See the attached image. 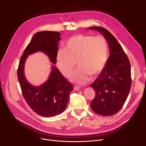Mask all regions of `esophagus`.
I'll list each match as a JSON object with an SVG mask.
<instances>
[{
    "instance_id": "esophagus-1",
    "label": "esophagus",
    "mask_w": 146,
    "mask_h": 146,
    "mask_svg": "<svg viewBox=\"0 0 146 146\" xmlns=\"http://www.w3.org/2000/svg\"><path fill=\"white\" fill-rule=\"evenodd\" d=\"M74 89L75 90H78L80 89V87H79V86L76 85V86H74Z\"/></svg>"
}]
</instances>
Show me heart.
Masks as SVG:
<instances>
[{"instance_id":"obj_1","label":"heart","mask_w":146,"mask_h":146,"mask_svg":"<svg viewBox=\"0 0 146 146\" xmlns=\"http://www.w3.org/2000/svg\"><path fill=\"white\" fill-rule=\"evenodd\" d=\"M109 45L103 35H77L69 38L65 50L58 51L57 63L59 70L65 77L72 76L76 66L72 80L78 84H85L100 74L109 58Z\"/></svg>"}]
</instances>
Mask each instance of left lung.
<instances>
[{
  "instance_id": "left-lung-1",
  "label": "left lung",
  "mask_w": 146,
  "mask_h": 146,
  "mask_svg": "<svg viewBox=\"0 0 146 146\" xmlns=\"http://www.w3.org/2000/svg\"><path fill=\"white\" fill-rule=\"evenodd\" d=\"M89 29L103 34L110 51L104 70L90 85L96 92L90 107L100 115H113L122 108L129 94L131 86V64L121 45L109 31L101 27Z\"/></svg>"
}]
</instances>
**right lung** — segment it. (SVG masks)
Returning a JSON list of instances; mask_svg holds the SVG:
<instances>
[{"instance_id": "obj_1", "label": "right lung", "mask_w": 146, "mask_h": 146, "mask_svg": "<svg viewBox=\"0 0 146 146\" xmlns=\"http://www.w3.org/2000/svg\"><path fill=\"white\" fill-rule=\"evenodd\" d=\"M60 35L56 31H41L35 34L21 57L17 71L18 81L25 101L35 112L45 117L56 116L65 110L73 86L55 66L52 67L47 82L40 86H34L25 78L24 64L28 55L39 51L45 53L52 63H56Z\"/></svg>"}]
</instances>
